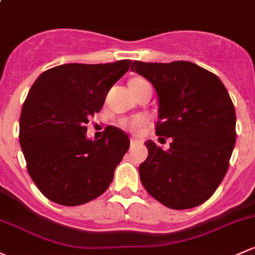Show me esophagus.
Segmentation results:
<instances>
[{
  "mask_svg": "<svg viewBox=\"0 0 255 255\" xmlns=\"http://www.w3.org/2000/svg\"><path fill=\"white\" fill-rule=\"evenodd\" d=\"M141 141L140 140H138V139L136 138H134V136H132V138H130V145H136V144H140Z\"/></svg>",
  "mask_w": 255,
  "mask_h": 255,
  "instance_id": "obj_1",
  "label": "esophagus"
}]
</instances>
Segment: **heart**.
Instances as JSON below:
<instances>
[{
  "mask_svg": "<svg viewBox=\"0 0 255 255\" xmlns=\"http://www.w3.org/2000/svg\"><path fill=\"white\" fill-rule=\"evenodd\" d=\"M149 83L146 82L145 79L143 78H134L130 80L129 85H130V89H138V88H141L144 87V85H148ZM146 122V119L144 116H135L133 117V119H129V120H123L122 122V126L126 128V129H129V130H136L139 129L140 127H143L144 125H145Z\"/></svg>",
  "mask_w": 255,
  "mask_h": 255,
  "instance_id": "b5f03b06",
  "label": "heart"
}]
</instances>
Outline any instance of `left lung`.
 Returning a JSON list of instances; mask_svg holds the SVG:
<instances>
[{
  "mask_svg": "<svg viewBox=\"0 0 255 255\" xmlns=\"http://www.w3.org/2000/svg\"><path fill=\"white\" fill-rule=\"evenodd\" d=\"M130 69L154 85L160 119L155 132L171 138L167 150L145 143L148 157L139 166L144 188L175 210L203 204L224 179L235 148L236 111L229 92L218 76L188 61H134Z\"/></svg>",
  "mask_w": 255,
  "mask_h": 255,
  "instance_id": "left-lung-1",
  "label": "left lung"
}]
</instances>
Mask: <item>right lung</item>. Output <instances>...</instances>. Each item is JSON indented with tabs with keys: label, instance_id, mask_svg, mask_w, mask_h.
Wrapping results in <instances>:
<instances>
[{
	"label": "right lung",
	"instance_id": "obj_1",
	"mask_svg": "<svg viewBox=\"0 0 255 255\" xmlns=\"http://www.w3.org/2000/svg\"><path fill=\"white\" fill-rule=\"evenodd\" d=\"M130 63L61 64L31 85L21 107L19 143L29 175L51 202L82 205L109 188L129 138L109 126L100 139L90 140L85 125Z\"/></svg>",
	"mask_w": 255,
	"mask_h": 255
}]
</instances>
